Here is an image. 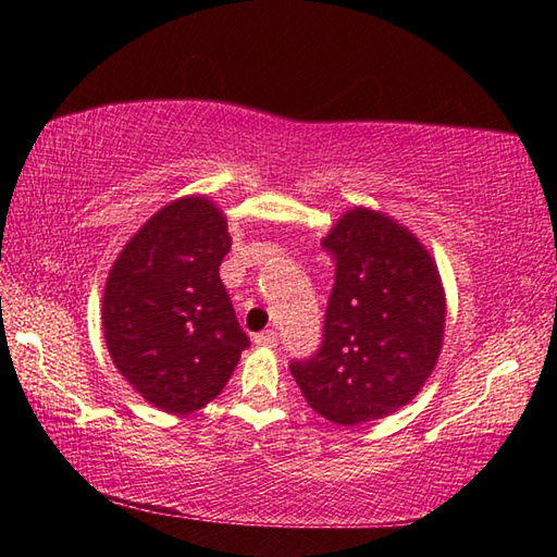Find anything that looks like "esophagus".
I'll use <instances>...</instances> for the list:
<instances>
[{"label": "esophagus", "instance_id": "obj_1", "mask_svg": "<svg viewBox=\"0 0 557 557\" xmlns=\"http://www.w3.org/2000/svg\"><path fill=\"white\" fill-rule=\"evenodd\" d=\"M252 342H256L258 346L272 348V346H277V332H272V329H265V332L256 334V338H252Z\"/></svg>", "mask_w": 557, "mask_h": 557}]
</instances>
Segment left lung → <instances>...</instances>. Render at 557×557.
I'll return each instance as SVG.
<instances>
[{
    "mask_svg": "<svg viewBox=\"0 0 557 557\" xmlns=\"http://www.w3.org/2000/svg\"><path fill=\"white\" fill-rule=\"evenodd\" d=\"M336 262L324 342L289 366L309 408L336 425L381 420L408 405L437 366L447 301L414 233L354 206L322 240Z\"/></svg>",
    "mask_w": 557,
    "mask_h": 557,
    "instance_id": "obj_1",
    "label": "left lung"
}]
</instances>
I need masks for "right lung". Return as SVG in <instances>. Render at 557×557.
<instances>
[{
	"label": "right lung",
	"mask_w": 557,
	"mask_h": 557,
	"mask_svg": "<svg viewBox=\"0 0 557 557\" xmlns=\"http://www.w3.org/2000/svg\"><path fill=\"white\" fill-rule=\"evenodd\" d=\"M228 250L225 213L191 194L159 209L112 262L102 295L108 351L159 410L203 408L250 346L219 275Z\"/></svg>",
	"instance_id": "add662e5"
}]
</instances>
